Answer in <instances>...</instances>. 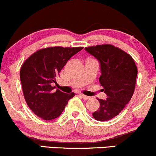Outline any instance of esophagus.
Instances as JSON below:
<instances>
[{"instance_id":"obj_1","label":"esophagus","mask_w":156,"mask_h":156,"mask_svg":"<svg viewBox=\"0 0 156 156\" xmlns=\"http://www.w3.org/2000/svg\"><path fill=\"white\" fill-rule=\"evenodd\" d=\"M79 96H80L83 99V100H89L90 98V97H88V96H85V95H84V94H80L79 95Z\"/></svg>"}]
</instances>
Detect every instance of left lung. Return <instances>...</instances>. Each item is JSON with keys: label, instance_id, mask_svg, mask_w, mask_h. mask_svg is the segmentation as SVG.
<instances>
[{"label": "left lung", "instance_id": "8db88e82", "mask_svg": "<svg viewBox=\"0 0 156 156\" xmlns=\"http://www.w3.org/2000/svg\"><path fill=\"white\" fill-rule=\"evenodd\" d=\"M100 62L101 75L99 81L106 100H98L100 107L92 115L95 120H111L130 101L135 88L138 69L129 54L112 44H102L85 48Z\"/></svg>", "mask_w": 156, "mask_h": 156}]
</instances>
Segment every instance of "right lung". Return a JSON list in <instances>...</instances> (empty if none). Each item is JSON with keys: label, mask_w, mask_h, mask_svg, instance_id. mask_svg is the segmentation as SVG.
<instances>
[{"label": "right lung", "mask_w": 156, "mask_h": 156, "mask_svg": "<svg viewBox=\"0 0 156 156\" xmlns=\"http://www.w3.org/2000/svg\"><path fill=\"white\" fill-rule=\"evenodd\" d=\"M83 47H50L32 54L20 71V79L26 103L31 111L43 120L58 118L74 93L65 94L55 88L56 78L73 55Z\"/></svg>", "instance_id": "add662e5"}]
</instances>
